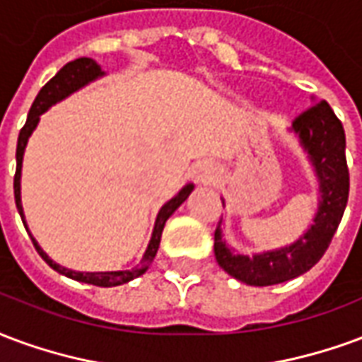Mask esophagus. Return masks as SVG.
<instances>
[{
	"label": "esophagus",
	"mask_w": 362,
	"mask_h": 362,
	"mask_svg": "<svg viewBox=\"0 0 362 362\" xmlns=\"http://www.w3.org/2000/svg\"><path fill=\"white\" fill-rule=\"evenodd\" d=\"M194 177H197V181L199 183H210V181H214V177H216V170H214V165H210V163H202V165H199L197 168V171H194Z\"/></svg>",
	"instance_id": "esophagus-1"
}]
</instances>
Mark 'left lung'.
Returning a JSON list of instances; mask_svg holds the SVG:
<instances>
[{
	"instance_id": "obj_1",
	"label": "left lung",
	"mask_w": 362,
	"mask_h": 362,
	"mask_svg": "<svg viewBox=\"0 0 362 362\" xmlns=\"http://www.w3.org/2000/svg\"><path fill=\"white\" fill-rule=\"evenodd\" d=\"M293 131L299 134L300 144L310 154L320 179L322 200L310 229L289 247L252 258L233 255L226 247L221 241V221H218L214 233L218 264L229 276L249 286H276L310 270L324 257L347 206L349 168L345 158V131L328 102H316L299 113L293 121Z\"/></svg>"
}]
</instances>
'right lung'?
<instances>
[{
    "label": "right lung",
    "mask_w": 362,
    "mask_h": 362,
    "mask_svg": "<svg viewBox=\"0 0 362 362\" xmlns=\"http://www.w3.org/2000/svg\"><path fill=\"white\" fill-rule=\"evenodd\" d=\"M102 69L94 59L90 57H78L75 62L67 63L63 65L62 69L57 71V75L52 76L44 86L42 90L38 92V96L33 102V107L28 112V117H26L25 127L21 129L18 133V141H17V171H15V179H13V189H15V202H17V210L23 218V223H25V214H23V204H21V168H23V154H25V146L28 136L34 131V127L38 125V119L40 115L46 112L49 105H54L55 102H59L65 96H69L71 92L78 90L81 86H84L86 83L94 81L96 76H102ZM192 185H187L183 187L181 191L170 200L165 202L162 206V210L158 212V218H156V226H154V233H152V239H150V245L144 257H142L141 264L133 268V270H125V272H75V270H67L63 266L55 264L52 258L47 257L46 252L38 247V243L34 241V237H30L34 243V247L38 250L44 260L47 262V266H52L55 272H59L63 276H67L71 279H76V281H83V284H90V286L98 287H113V286H121V284H127L131 279L139 278L142 276L144 272L148 270V266L154 262L156 252H158V247H160V239H162V231L165 221L170 218L171 214L175 212L181 204H183L187 197L191 194ZM26 228V226H25Z\"/></svg>",
    "instance_id": "obj_1"
}]
</instances>
